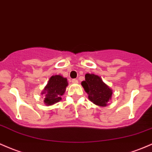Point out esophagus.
Returning <instances> with one entry per match:
<instances>
[{
	"mask_svg": "<svg viewBox=\"0 0 152 152\" xmlns=\"http://www.w3.org/2000/svg\"><path fill=\"white\" fill-rule=\"evenodd\" d=\"M73 84H78V81L76 79H72Z\"/></svg>",
	"mask_w": 152,
	"mask_h": 152,
	"instance_id": "obj_1",
	"label": "esophagus"
}]
</instances>
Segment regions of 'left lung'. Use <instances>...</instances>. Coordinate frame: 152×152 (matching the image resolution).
Listing matches in <instances>:
<instances>
[{
    "label": "left lung",
    "instance_id": "left-lung-1",
    "mask_svg": "<svg viewBox=\"0 0 152 152\" xmlns=\"http://www.w3.org/2000/svg\"><path fill=\"white\" fill-rule=\"evenodd\" d=\"M81 86L87 93L88 98L91 102L99 107H106L112 99L113 90L102 79L94 73H86L85 81L81 82Z\"/></svg>",
    "mask_w": 152,
    "mask_h": 152
}]
</instances>
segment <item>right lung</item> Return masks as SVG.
Here are the masks:
<instances>
[{
  "instance_id": "right-lung-1",
  "label": "right lung",
  "mask_w": 152,
  "mask_h": 152,
  "mask_svg": "<svg viewBox=\"0 0 152 152\" xmlns=\"http://www.w3.org/2000/svg\"><path fill=\"white\" fill-rule=\"evenodd\" d=\"M68 85L67 79L61 75L52 76L41 93L45 96V104L50 106L61 101Z\"/></svg>"
}]
</instances>
